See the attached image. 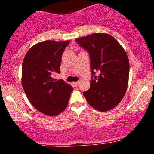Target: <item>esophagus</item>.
Instances as JSON below:
<instances>
[{
  "label": "esophagus",
  "instance_id": "obj_1",
  "mask_svg": "<svg viewBox=\"0 0 154 154\" xmlns=\"http://www.w3.org/2000/svg\"><path fill=\"white\" fill-rule=\"evenodd\" d=\"M74 84H75V85L76 86V87H78L79 85V81H78V82H74Z\"/></svg>",
  "mask_w": 154,
  "mask_h": 154
}]
</instances>
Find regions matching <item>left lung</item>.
Wrapping results in <instances>:
<instances>
[{
	"label": "left lung",
	"mask_w": 154,
	"mask_h": 154,
	"mask_svg": "<svg viewBox=\"0 0 154 154\" xmlns=\"http://www.w3.org/2000/svg\"><path fill=\"white\" fill-rule=\"evenodd\" d=\"M76 42L91 58V87L83 93L88 103L99 111L114 109L122 100L128 85L130 63L125 49L106 33H93Z\"/></svg>",
	"instance_id": "8db88e82"
}]
</instances>
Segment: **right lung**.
I'll return each instance as SVG.
<instances>
[{"mask_svg": "<svg viewBox=\"0 0 154 154\" xmlns=\"http://www.w3.org/2000/svg\"><path fill=\"white\" fill-rule=\"evenodd\" d=\"M70 43L45 40L29 49L22 63V84L32 105L45 115L61 114L68 105L73 88L63 79H54L61 73V56Z\"/></svg>", "mask_w": 154, "mask_h": 154, "instance_id": "add662e5", "label": "right lung"}]
</instances>
